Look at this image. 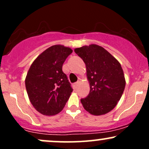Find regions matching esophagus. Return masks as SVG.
I'll use <instances>...</instances> for the list:
<instances>
[{"label":"esophagus","instance_id":"esophagus-1","mask_svg":"<svg viewBox=\"0 0 149 149\" xmlns=\"http://www.w3.org/2000/svg\"><path fill=\"white\" fill-rule=\"evenodd\" d=\"M79 83H80V81H79V80H78V81L76 82V83H74V86L76 87V88H77V86H78V84H79Z\"/></svg>","mask_w":149,"mask_h":149}]
</instances>
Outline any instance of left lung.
Listing matches in <instances>:
<instances>
[{"label":"left lung","mask_w":149,"mask_h":149,"mask_svg":"<svg viewBox=\"0 0 149 149\" xmlns=\"http://www.w3.org/2000/svg\"><path fill=\"white\" fill-rule=\"evenodd\" d=\"M86 65L90 90L80 100L87 111L100 116L111 111L122 97L125 87L124 73L118 61L97 45L76 48Z\"/></svg>","instance_id":"left-lung-1"}]
</instances>
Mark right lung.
Listing matches in <instances>:
<instances>
[{
    "instance_id": "right-lung-1",
    "label": "right lung",
    "mask_w": 149,
    "mask_h": 149,
    "mask_svg": "<svg viewBox=\"0 0 149 149\" xmlns=\"http://www.w3.org/2000/svg\"><path fill=\"white\" fill-rule=\"evenodd\" d=\"M72 49L63 45L49 47L34 60L25 80L31 103L38 112L54 116L62 111L73 91L62 66Z\"/></svg>"
}]
</instances>
